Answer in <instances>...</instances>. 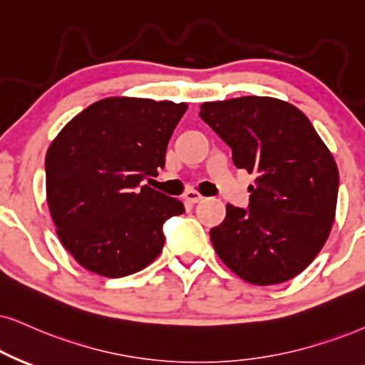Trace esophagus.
<instances>
[{
	"instance_id": "esophagus-1",
	"label": "esophagus",
	"mask_w": 365,
	"mask_h": 365,
	"mask_svg": "<svg viewBox=\"0 0 365 365\" xmlns=\"http://www.w3.org/2000/svg\"><path fill=\"white\" fill-rule=\"evenodd\" d=\"M183 198H185V202H188V204H198V202L204 200V197H202L197 190H193V188H188V190L183 193Z\"/></svg>"
}]
</instances>
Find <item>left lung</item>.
I'll list each match as a JSON object with an SVG mask.
<instances>
[{"mask_svg":"<svg viewBox=\"0 0 365 365\" xmlns=\"http://www.w3.org/2000/svg\"><path fill=\"white\" fill-rule=\"evenodd\" d=\"M200 118L232 148L234 165L256 175L249 210L227 205L210 229L217 256L251 284L298 276L335 220L339 168L330 150L297 106L276 98L204 103Z\"/></svg>","mask_w":365,"mask_h":365,"instance_id":"8db88e82","label":"left lung"}]
</instances>
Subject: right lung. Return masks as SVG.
<instances>
[{
	"label": "right lung",
	"mask_w": 365,
	"mask_h": 365,
	"mask_svg": "<svg viewBox=\"0 0 365 365\" xmlns=\"http://www.w3.org/2000/svg\"><path fill=\"white\" fill-rule=\"evenodd\" d=\"M185 103L106 98L72 118L45 156L47 204L58 241L84 269L123 278L163 249L161 225L185 212L143 180L165 167Z\"/></svg>",
	"instance_id": "1"
}]
</instances>
